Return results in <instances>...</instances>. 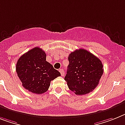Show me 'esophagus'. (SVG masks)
I'll use <instances>...</instances> for the list:
<instances>
[{
	"label": "esophagus",
	"instance_id": "1",
	"mask_svg": "<svg viewBox=\"0 0 125 125\" xmlns=\"http://www.w3.org/2000/svg\"><path fill=\"white\" fill-rule=\"evenodd\" d=\"M59 72L61 73V75L62 76H63L64 74V72L63 69H60V70H59Z\"/></svg>",
	"mask_w": 125,
	"mask_h": 125
}]
</instances>
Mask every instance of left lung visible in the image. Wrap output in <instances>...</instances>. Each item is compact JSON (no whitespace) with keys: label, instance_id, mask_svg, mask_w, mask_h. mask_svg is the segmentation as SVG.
<instances>
[{"label":"left lung","instance_id":"8db88e82","mask_svg":"<svg viewBox=\"0 0 125 125\" xmlns=\"http://www.w3.org/2000/svg\"><path fill=\"white\" fill-rule=\"evenodd\" d=\"M68 61L64 80L69 89L77 95L91 92L104 73L102 61L90 52L81 48L70 53Z\"/></svg>","mask_w":125,"mask_h":125}]
</instances>
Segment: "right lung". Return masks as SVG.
Here are the masks:
<instances>
[{"label":"right lung","instance_id":"add662e5","mask_svg":"<svg viewBox=\"0 0 125 125\" xmlns=\"http://www.w3.org/2000/svg\"><path fill=\"white\" fill-rule=\"evenodd\" d=\"M46 53L34 47L23 54L17 61L16 71L22 85L29 91L42 94L47 91L50 82L61 73L46 61Z\"/></svg>","mask_w":125,"mask_h":125}]
</instances>
